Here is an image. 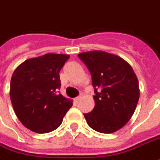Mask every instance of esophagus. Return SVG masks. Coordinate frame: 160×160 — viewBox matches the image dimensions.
Listing matches in <instances>:
<instances>
[{"label":"esophagus","instance_id":"34e87169","mask_svg":"<svg viewBox=\"0 0 160 160\" xmlns=\"http://www.w3.org/2000/svg\"><path fill=\"white\" fill-rule=\"evenodd\" d=\"M80 99V96H79V97H77V98H75V99H74V103H75V104L79 103Z\"/></svg>","mask_w":160,"mask_h":160}]
</instances>
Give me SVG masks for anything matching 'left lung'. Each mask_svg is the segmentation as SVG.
<instances>
[{"instance_id":"left-lung-1","label":"left lung","mask_w":160,"mask_h":160,"mask_svg":"<svg viewBox=\"0 0 160 160\" xmlns=\"http://www.w3.org/2000/svg\"><path fill=\"white\" fill-rule=\"evenodd\" d=\"M92 75L94 108L84 113L88 126L101 133L121 129L134 112L138 99V78L121 57L100 50L79 53Z\"/></svg>"}]
</instances>
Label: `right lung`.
Returning a JSON list of instances; mask_svg holds the SVG:
<instances>
[{
  "label": "right lung",
  "mask_w": 160,
  "mask_h": 160,
  "mask_svg": "<svg viewBox=\"0 0 160 160\" xmlns=\"http://www.w3.org/2000/svg\"><path fill=\"white\" fill-rule=\"evenodd\" d=\"M69 54L46 53L18 66L10 82L9 95L19 120L28 129L47 133L61 126L72 100L59 93L60 71Z\"/></svg>",
  "instance_id": "obj_1"
}]
</instances>
